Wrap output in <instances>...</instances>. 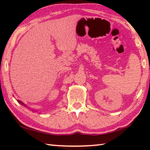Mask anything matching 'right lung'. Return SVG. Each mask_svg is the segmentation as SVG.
<instances>
[{"label":"right lung","instance_id":"right-lung-1","mask_svg":"<svg viewBox=\"0 0 150 150\" xmlns=\"http://www.w3.org/2000/svg\"><path fill=\"white\" fill-rule=\"evenodd\" d=\"M17 101H18V103H19L20 104V105H22L24 106L25 107H26V106H27L26 105H25V104H24V103H23V102H22L21 100H17Z\"/></svg>","mask_w":150,"mask_h":150}]
</instances>
